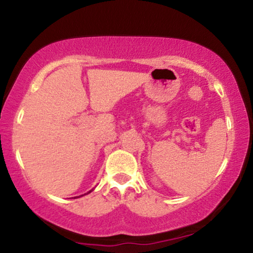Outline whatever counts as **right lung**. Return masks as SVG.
I'll list each match as a JSON object with an SVG mask.
<instances>
[{
  "label": "right lung",
  "instance_id": "1",
  "mask_svg": "<svg viewBox=\"0 0 253 253\" xmlns=\"http://www.w3.org/2000/svg\"><path fill=\"white\" fill-rule=\"evenodd\" d=\"M89 192H92V190H90V191ZM89 192H87V194H89ZM84 195H86V194H84ZM81 196H84V195H81Z\"/></svg>",
  "mask_w": 253,
  "mask_h": 253
}]
</instances>
